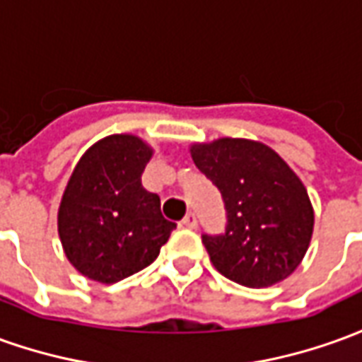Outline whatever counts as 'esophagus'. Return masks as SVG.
Listing matches in <instances>:
<instances>
[{
  "label": "esophagus",
  "instance_id": "34e87169",
  "mask_svg": "<svg viewBox=\"0 0 362 362\" xmlns=\"http://www.w3.org/2000/svg\"><path fill=\"white\" fill-rule=\"evenodd\" d=\"M182 225L188 227V229H196V227H198V219H196V216L189 211V214H186V217L182 219Z\"/></svg>",
  "mask_w": 362,
  "mask_h": 362
}]
</instances>
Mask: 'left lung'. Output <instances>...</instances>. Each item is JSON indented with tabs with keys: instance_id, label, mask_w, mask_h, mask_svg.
Instances as JSON below:
<instances>
[{
	"instance_id": "left-lung-1",
	"label": "left lung",
	"mask_w": 362,
	"mask_h": 362,
	"mask_svg": "<svg viewBox=\"0 0 362 362\" xmlns=\"http://www.w3.org/2000/svg\"><path fill=\"white\" fill-rule=\"evenodd\" d=\"M192 158L221 192L227 214L225 233L202 235L214 267L249 288L290 276L313 231L312 204L292 168L272 148L247 139L194 145Z\"/></svg>"
}]
</instances>
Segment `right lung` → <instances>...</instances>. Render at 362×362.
Returning <instances> with one entry per match:
<instances>
[{
    "instance_id": "1",
    "label": "right lung",
    "mask_w": 362,
    "mask_h": 362,
    "mask_svg": "<svg viewBox=\"0 0 362 362\" xmlns=\"http://www.w3.org/2000/svg\"><path fill=\"white\" fill-rule=\"evenodd\" d=\"M153 151L133 135H111L76 164L58 209V235L68 260L84 276L115 284L158 257L176 223L141 176Z\"/></svg>"
}]
</instances>
